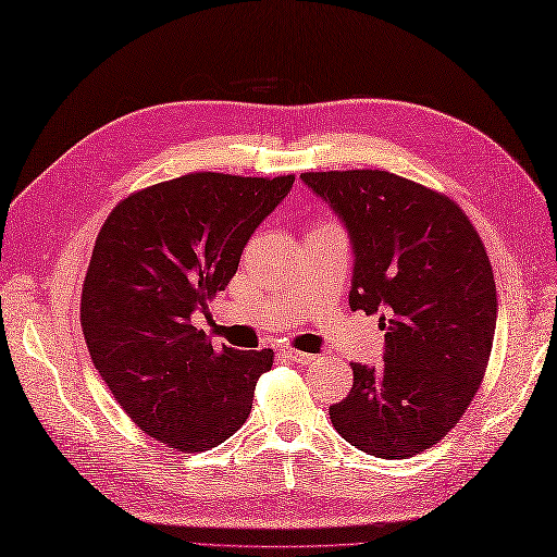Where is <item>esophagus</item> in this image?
<instances>
[{
    "label": "esophagus",
    "instance_id": "obj_1",
    "mask_svg": "<svg viewBox=\"0 0 557 557\" xmlns=\"http://www.w3.org/2000/svg\"><path fill=\"white\" fill-rule=\"evenodd\" d=\"M281 355L286 357V359H290V361H295V363H314L317 361L314 355H307V351H297L293 347H283Z\"/></svg>",
    "mask_w": 557,
    "mask_h": 557
}]
</instances>
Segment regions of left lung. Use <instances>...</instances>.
Segmentation results:
<instances>
[{"instance_id":"8db88e82","label":"left lung","mask_w":557,"mask_h":557,"mask_svg":"<svg viewBox=\"0 0 557 557\" xmlns=\"http://www.w3.org/2000/svg\"><path fill=\"white\" fill-rule=\"evenodd\" d=\"M355 252L349 307L381 314L383 366L351 363L333 428L359 451L409 458L437 444L482 385L496 331V283L454 200L385 170L305 172Z\"/></svg>"}]
</instances>
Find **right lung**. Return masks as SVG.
Returning <instances> with one entry per match:
<instances>
[{"mask_svg":"<svg viewBox=\"0 0 557 557\" xmlns=\"http://www.w3.org/2000/svg\"><path fill=\"white\" fill-rule=\"evenodd\" d=\"M295 176L196 172L132 194L108 214L79 321L94 366L146 435L208 451L246 423L271 349H214L191 323L234 278L255 228Z\"/></svg>","mask_w":557,"mask_h":557,"instance_id":"add662e5","label":"right lung"}]
</instances>
